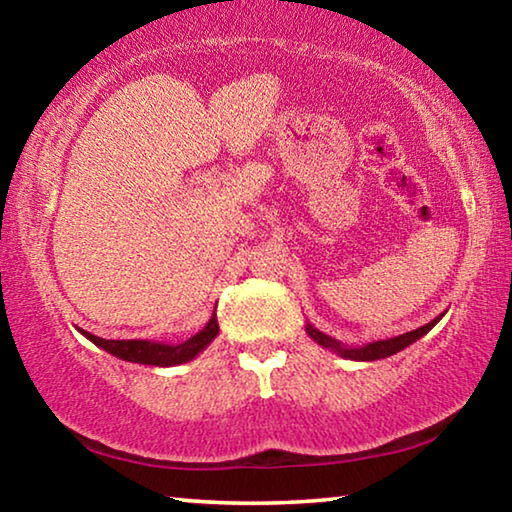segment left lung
<instances>
[{
	"instance_id": "obj_1",
	"label": "left lung",
	"mask_w": 512,
	"mask_h": 512,
	"mask_svg": "<svg viewBox=\"0 0 512 512\" xmlns=\"http://www.w3.org/2000/svg\"><path fill=\"white\" fill-rule=\"evenodd\" d=\"M445 314H440L438 318H433L431 323L422 325L418 329H411V332L406 334H400V336H393V339H386V341H372V343H366V345H359V348H352V345H343L341 341L332 339V336H327L323 332H318V329L307 323L305 329L307 334L314 339L318 345H323V348L332 350L339 354V357L343 359H352V361H377V359H386V357H393V354H397L404 348H409L411 343H415L418 339H422L424 334L429 332V329L438 323L440 318H443Z\"/></svg>"
}]
</instances>
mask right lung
Masks as SVG:
<instances>
[{
	"label": "right lung",
	"instance_id": "add662e5",
	"mask_svg": "<svg viewBox=\"0 0 512 512\" xmlns=\"http://www.w3.org/2000/svg\"><path fill=\"white\" fill-rule=\"evenodd\" d=\"M81 334L117 359L131 361V363H144V366L169 368L198 357V354H201L207 345L216 339V334H219V320H216V311H214L212 318L207 320V325L201 329V332H196L192 339H187L183 343H160V341H144V339L108 341V339H101V336L85 332V329H81Z\"/></svg>",
	"mask_w": 512,
	"mask_h": 512
}]
</instances>
